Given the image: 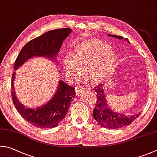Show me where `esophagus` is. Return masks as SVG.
Listing matches in <instances>:
<instances>
[{"label": "esophagus", "mask_w": 157, "mask_h": 157, "mask_svg": "<svg viewBox=\"0 0 157 157\" xmlns=\"http://www.w3.org/2000/svg\"><path fill=\"white\" fill-rule=\"evenodd\" d=\"M75 90H76V94H80L83 91V88L82 87L78 86L75 87Z\"/></svg>", "instance_id": "obj_1"}]
</instances>
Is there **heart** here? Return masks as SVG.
<instances>
[{
    "label": "heart",
    "instance_id": "b5f03b06",
    "mask_svg": "<svg viewBox=\"0 0 157 157\" xmlns=\"http://www.w3.org/2000/svg\"><path fill=\"white\" fill-rule=\"evenodd\" d=\"M117 62L111 46L97 38H88L78 43L72 54H67L63 67L71 79L81 78L83 71L94 83H99L108 75Z\"/></svg>",
    "mask_w": 157,
    "mask_h": 157
}]
</instances>
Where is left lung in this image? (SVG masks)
I'll return each instance as SVG.
<instances>
[{"mask_svg":"<svg viewBox=\"0 0 157 157\" xmlns=\"http://www.w3.org/2000/svg\"><path fill=\"white\" fill-rule=\"evenodd\" d=\"M108 36L119 39L123 38L120 36L112 34H108ZM125 40L129 42L128 39ZM94 90L97 94V101L93 110V117L101 127L108 129L121 128L124 126L131 124L139 116L140 114L126 116L123 114H119L112 111L108 105L103 85L96 86Z\"/></svg>","mask_w":157,"mask_h":157,"instance_id":"8db88e82","label":"left lung"}]
</instances>
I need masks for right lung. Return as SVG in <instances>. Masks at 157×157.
I'll return each instance as SVG.
<instances>
[{"label": "right lung", "instance_id": "add662e5", "mask_svg": "<svg viewBox=\"0 0 157 157\" xmlns=\"http://www.w3.org/2000/svg\"><path fill=\"white\" fill-rule=\"evenodd\" d=\"M71 32L70 28L51 30L30 40L22 48L16 58L14 70L32 57H45L56 60L63 42ZM15 73L16 71L12 76V98L18 113L26 121L36 128L56 127L65 117L71 101L76 97L75 89L60 80L56 92L49 101L40 108H27L16 98L13 87Z\"/></svg>", "mask_w": 157, "mask_h": 157}]
</instances>
